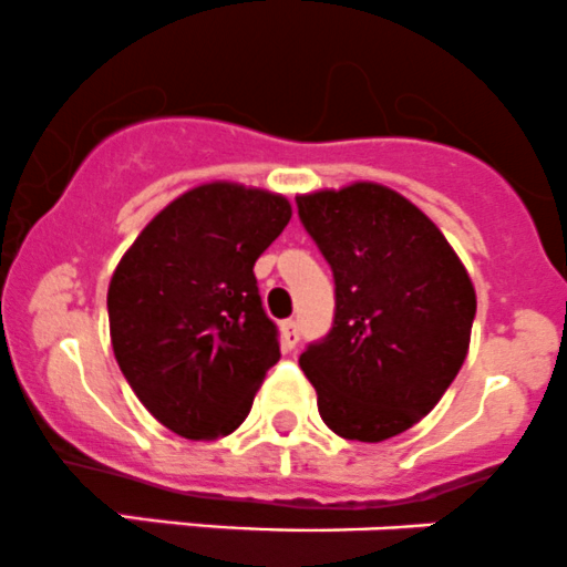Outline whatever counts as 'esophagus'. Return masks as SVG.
Instances as JSON below:
<instances>
[{
  "label": "esophagus",
  "instance_id": "obj_1",
  "mask_svg": "<svg viewBox=\"0 0 567 567\" xmlns=\"http://www.w3.org/2000/svg\"><path fill=\"white\" fill-rule=\"evenodd\" d=\"M297 341H300V327H297L295 319H286V322H281V343L286 349H295Z\"/></svg>",
  "mask_w": 567,
  "mask_h": 567
}]
</instances>
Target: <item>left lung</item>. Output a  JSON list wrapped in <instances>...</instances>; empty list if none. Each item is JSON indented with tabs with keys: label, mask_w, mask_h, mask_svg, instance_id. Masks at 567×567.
I'll return each instance as SVG.
<instances>
[{
	"label": "left lung",
	"mask_w": 567,
	"mask_h": 567,
	"mask_svg": "<svg viewBox=\"0 0 567 567\" xmlns=\"http://www.w3.org/2000/svg\"><path fill=\"white\" fill-rule=\"evenodd\" d=\"M297 213L336 278V319L300 369L327 429L390 440L434 410L464 365L475 286L434 220L384 185L297 196Z\"/></svg>",
	"instance_id": "left-lung-1"
}]
</instances>
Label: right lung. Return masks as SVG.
<instances>
[{
    "instance_id": "1",
    "label": "right lung",
    "mask_w": 567,
    "mask_h": 567,
    "mask_svg": "<svg viewBox=\"0 0 567 567\" xmlns=\"http://www.w3.org/2000/svg\"><path fill=\"white\" fill-rule=\"evenodd\" d=\"M289 218L291 204L270 190L198 185L163 207L116 265L114 358L138 401L174 434L218 440L240 429L281 358L254 265Z\"/></svg>"
}]
</instances>
